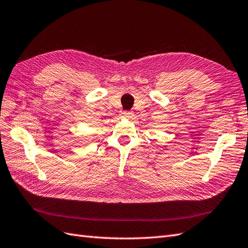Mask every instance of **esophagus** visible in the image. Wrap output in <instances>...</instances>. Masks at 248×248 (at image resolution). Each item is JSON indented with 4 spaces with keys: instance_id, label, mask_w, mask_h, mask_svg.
<instances>
[{
    "instance_id": "34e87169",
    "label": "esophagus",
    "mask_w": 248,
    "mask_h": 248,
    "mask_svg": "<svg viewBox=\"0 0 248 248\" xmlns=\"http://www.w3.org/2000/svg\"><path fill=\"white\" fill-rule=\"evenodd\" d=\"M121 115H122V118H130L133 115V111H124Z\"/></svg>"
}]
</instances>
